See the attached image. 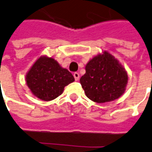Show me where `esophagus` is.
Listing matches in <instances>:
<instances>
[{"label":"esophagus","mask_w":152,"mask_h":152,"mask_svg":"<svg viewBox=\"0 0 152 152\" xmlns=\"http://www.w3.org/2000/svg\"><path fill=\"white\" fill-rule=\"evenodd\" d=\"M73 76H74V78H75V80H78L80 79V74L78 73V72H75L74 74H73Z\"/></svg>","instance_id":"34e87169"}]
</instances>
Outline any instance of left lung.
<instances>
[{
  "mask_svg": "<svg viewBox=\"0 0 152 152\" xmlns=\"http://www.w3.org/2000/svg\"><path fill=\"white\" fill-rule=\"evenodd\" d=\"M128 76L116 59L104 51L90 61L80 82L86 96L97 103L112 102L124 93Z\"/></svg>",
  "mask_w": 152,
  "mask_h": 152,
  "instance_id": "left-lung-1",
  "label": "left lung"
}]
</instances>
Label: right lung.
Listing matches in <instances>:
<instances>
[{
    "label": "right lung",
    "instance_id": "obj_1",
    "mask_svg": "<svg viewBox=\"0 0 152 152\" xmlns=\"http://www.w3.org/2000/svg\"><path fill=\"white\" fill-rule=\"evenodd\" d=\"M74 80L71 72L47 56L38 59L26 76V84L33 95L46 102L61 95L64 87Z\"/></svg>",
    "mask_w": 152,
    "mask_h": 152
}]
</instances>
